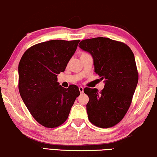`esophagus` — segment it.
Instances as JSON below:
<instances>
[{"label":"esophagus","mask_w":157,"mask_h":157,"mask_svg":"<svg viewBox=\"0 0 157 157\" xmlns=\"http://www.w3.org/2000/svg\"><path fill=\"white\" fill-rule=\"evenodd\" d=\"M79 92H80V93H83V92H84V88H83V86H79Z\"/></svg>","instance_id":"esophagus-1"}]
</instances>
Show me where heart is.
<instances>
[{
  "label": "heart",
  "instance_id": "obj_1",
  "mask_svg": "<svg viewBox=\"0 0 157 157\" xmlns=\"http://www.w3.org/2000/svg\"><path fill=\"white\" fill-rule=\"evenodd\" d=\"M85 54H86V53H82V54H81V56H83V55H85Z\"/></svg>",
  "mask_w": 157,
  "mask_h": 157
}]
</instances>
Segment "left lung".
<instances>
[{"mask_svg":"<svg viewBox=\"0 0 157 157\" xmlns=\"http://www.w3.org/2000/svg\"><path fill=\"white\" fill-rule=\"evenodd\" d=\"M79 47L92 55L94 72L105 83L101 92L84 89L89 120L97 127H113L127 113L138 82L134 54L125 44L106 37L85 39Z\"/></svg>","mask_w":157,"mask_h":157,"instance_id":"obj_1","label":"left lung"}]
</instances>
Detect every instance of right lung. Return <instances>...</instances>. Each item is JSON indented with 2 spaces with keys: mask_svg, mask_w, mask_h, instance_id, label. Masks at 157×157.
<instances>
[{
  "mask_svg": "<svg viewBox=\"0 0 157 157\" xmlns=\"http://www.w3.org/2000/svg\"><path fill=\"white\" fill-rule=\"evenodd\" d=\"M79 40H51L28 48L19 63V92L25 106L39 124L56 128L67 120L78 86L64 88L57 82L75 52Z\"/></svg>",
  "mask_w": 157,
  "mask_h": 157,
  "instance_id": "obj_1",
  "label": "right lung"
}]
</instances>
